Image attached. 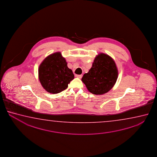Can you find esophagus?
<instances>
[{"mask_svg":"<svg viewBox=\"0 0 157 157\" xmlns=\"http://www.w3.org/2000/svg\"><path fill=\"white\" fill-rule=\"evenodd\" d=\"M76 77H77V78H81L82 77V75H76Z\"/></svg>","mask_w":157,"mask_h":157,"instance_id":"obj_1","label":"esophagus"}]
</instances>
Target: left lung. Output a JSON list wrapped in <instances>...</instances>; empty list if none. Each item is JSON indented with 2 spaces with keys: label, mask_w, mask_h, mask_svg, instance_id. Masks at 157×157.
I'll return each mask as SVG.
<instances>
[{
  "label": "left lung",
  "mask_w": 157,
  "mask_h": 157,
  "mask_svg": "<svg viewBox=\"0 0 157 157\" xmlns=\"http://www.w3.org/2000/svg\"><path fill=\"white\" fill-rule=\"evenodd\" d=\"M118 70L114 60L110 56L99 54L92 67L83 75L82 81L88 90L94 94H103L113 87L117 80Z\"/></svg>",
  "instance_id": "obj_1"
}]
</instances>
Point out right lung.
Wrapping results in <instances>:
<instances>
[{
	"mask_svg": "<svg viewBox=\"0 0 157 157\" xmlns=\"http://www.w3.org/2000/svg\"><path fill=\"white\" fill-rule=\"evenodd\" d=\"M38 77L45 90L56 94L67 89L68 84L74 78V75L67 67L61 53L56 52L48 56L40 64Z\"/></svg>",
	"mask_w": 157,
	"mask_h": 157,
	"instance_id": "1",
	"label": "right lung"
}]
</instances>
